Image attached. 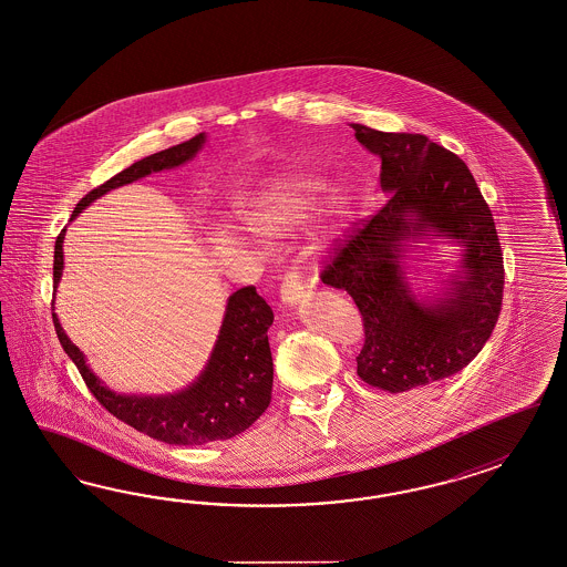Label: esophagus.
Instances as JSON below:
<instances>
[{"instance_id":"esophagus-1","label":"esophagus","mask_w":567,"mask_h":567,"mask_svg":"<svg viewBox=\"0 0 567 567\" xmlns=\"http://www.w3.org/2000/svg\"><path fill=\"white\" fill-rule=\"evenodd\" d=\"M306 297V280L303 274L291 270L285 274L282 285H280V299L287 306H297Z\"/></svg>"}]
</instances>
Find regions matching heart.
I'll return each mask as SVG.
<instances>
[{
    "label": "heart",
    "instance_id": "obj_1",
    "mask_svg": "<svg viewBox=\"0 0 567 567\" xmlns=\"http://www.w3.org/2000/svg\"><path fill=\"white\" fill-rule=\"evenodd\" d=\"M324 188V182L318 177L301 174L278 177L266 190L255 196L243 212L245 228L261 240H278L295 235L312 219ZM348 215L350 200L343 195L332 196L324 235H339L346 228Z\"/></svg>",
    "mask_w": 567,
    "mask_h": 567
}]
</instances>
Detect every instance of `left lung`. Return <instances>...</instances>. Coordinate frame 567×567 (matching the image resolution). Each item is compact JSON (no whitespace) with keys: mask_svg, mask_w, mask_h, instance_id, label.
Instances as JSON below:
<instances>
[{"mask_svg":"<svg viewBox=\"0 0 567 567\" xmlns=\"http://www.w3.org/2000/svg\"><path fill=\"white\" fill-rule=\"evenodd\" d=\"M352 127L381 158V188L390 198L337 249L320 278L352 295L362 313L358 377L402 393L449 379L482 352L503 306V254L488 203L458 156L421 134ZM435 237L460 245V268L435 295H414L405 254Z\"/></svg>","mask_w":567,"mask_h":567,"instance_id":"obj_1","label":"left lung"}]
</instances>
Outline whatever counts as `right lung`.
<instances>
[{"label": "right lung", "instance_id": "add662e5", "mask_svg": "<svg viewBox=\"0 0 567 567\" xmlns=\"http://www.w3.org/2000/svg\"><path fill=\"white\" fill-rule=\"evenodd\" d=\"M205 140V134H198L188 142L136 161L83 196L71 215V221L96 198L118 186L188 163L203 148ZM64 233L66 228L60 233L54 247V291L64 268ZM52 318L62 350L75 362L87 390L96 395L100 404L115 414L118 421L158 442L200 446L217 440H230L249 430L270 404L274 364L268 329L272 327L274 312L266 299L257 295L255 287H243L228 297L219 334L205 369L190 385L165 395L117 393L106 388L96 372L90 369L83 352L66 337L56 312H52Z\"/></svg>", "mask_w": 567, "mask_h": 567}]
</instances>
